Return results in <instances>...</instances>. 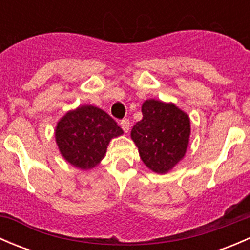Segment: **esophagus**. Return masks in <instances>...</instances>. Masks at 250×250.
<instances>
[{"label":"esophagus","mask_w":250,"mask_h":250,"mask_svg":"<svg viewBox=\"0 0 250 250\" xmlns=\"http://www.w3.org/2000/svg\"><path fill=\"white\" fill-rule=\"evenodd\" d=\"M121 127H122V129L125 130V133L128 132V130H129V128H130V122H129V120H127V118H125V120H122L121 121Z\"/></svg>","instance_id":"obj_1"}]
</instances>
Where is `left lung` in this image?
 <instances>
[{
	"mask_svg": "<svg viewBox=\"0 0 250 250\" xmlns=\"http://www.w3.org/2000/svg\"><path fill=\"white\" fill-rule=\"evenodd\" d=\"M143 120L133 127L132 139L143 162L156 173H167L186 152L190 137V118L174 104L146 100Z\"/></svg>",
	"mask_w": 250,
	"mask_h": 250,
	"instance_id": "8db88e82",
	"label": "left lung"
}]
</instances>
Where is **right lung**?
Wrapping results in <instances>:
<instances>
[{
  "label": "right lung",
  "instance_id": "right-lung-1",
  "mask_svg": "<svg viewBox=\"0 0 250 250\" xmlns=\"http://www.w3.org/2000/svg\"><path fill=\"white\" fill-rule=\"evenodd\" d=\"M122 128L105 111L84 105L67 112L55 129V140L65 160L81 169H90L104 158L112 138Z\"/></svg>",
  "mask_w": 250,
  "mask_h": 250
}]
</instances>
